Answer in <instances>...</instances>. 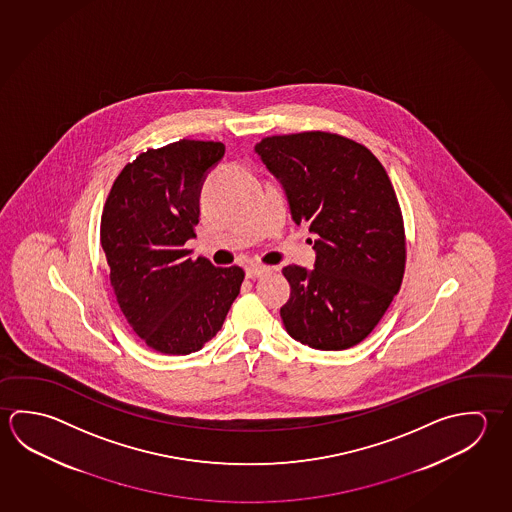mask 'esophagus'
I'll return each mask as SVG.
<instances>
[{"label": "esophagus", "instance_id": "34e87169", "mask_svg": "<svg viewBox=\"0 0 512 512\" xmlns=\"http://www.w3.org/2000/svg\"><path fill=\"white\" fill-rule=\"evenodd\" d=\"M269 268L266 266H260V264H250L248 268H246V277L248 278H259L264 275V273H268Z\"/></svg>", "mask_w": 512, "mask_h": 512}]
</instances>
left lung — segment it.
I'll use <instances>...</instances> for the list:
<instances>
[{"mask_svg": "<svg viewBox=\"0 0 512 512\" xmlns=\"http://www.w3.org/2000/svg\"><path fill=\"white\" fill-rule=\"evenodd\" d=\"M255 153L286 190L296 225L316 235L314 269L286 266L287 334L345 350L374 331L403 282V214L385 167L365 145L329 131L266 136Z\"/></svg>", "mask_w": 512, "mask_h": 512, "instance_id": "1", "label": "left lung"}]
</instances>
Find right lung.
I'll use <instances>...</instances> for the list:
<instances>
[{"label":"right lung","mask_w":512,"mask_h":512,"mask_svg":"<svg viewBox=\"0 0 512 512\" xmlns=\"http://www.w3.org/2000/svg\"><path fill=\"white\" fill-rule=\"evenodd\" d=\"M225 156L221 142L180 140L127 163L111 187L100 244L120 311L147 347L185 356L221 331L243 268L190 259L199 190Z\"/></svg>","instance_id":"add662e5"}]
</instances>
